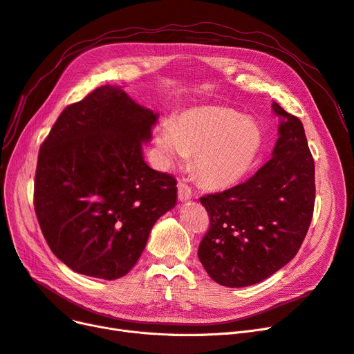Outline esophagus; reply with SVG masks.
Returning a JSON list of instances; mask_svg holds the SVG:
<instances>
[{
    "label": "esophagus",
    "mask_w": 354,
    "mask_h": 354,
    "mask_svg": "<svg viewBox=\"0 0 354 354\" xmlns=\"http://www.w3.org/2000/svg\"><path fill=\"white\" fill-rule=\"evenodd\" d=\"M178 196L180 201H188V199L192 198V191L187 185V183H183V182L178 183Z\"/></svg>",
    "instance_id": "obj_1"
}]
</instances>
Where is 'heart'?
<instances>
[{
	"label": "heart",
	"instance_id": "1",
	"mask_svg": "<svg viewBox=\"0 0 354 354\" xmlns=\"http://www.w3.org/2000/svg\"><path fill=\"white\" fill-rule=\"evenodd\" d=\"M156 145L167 165L194 155V171L205 185L232 187L256 163L263 131L253 118L227 106H199L163 122Z\"/></svg>",
	"mask_w": 354,
	"mask_h": 354
}]
</instances>
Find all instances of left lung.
Wrapping results in <instances>:
<instances>
[{
  "label": "left lung",
  "instance_id": "8db88e82",
  "mask_svg": "<svg viewBox=\"0 0 354 354\" xmlns=\"http://www.w3.org/2000/svg\"><path fill=\"white\" fill-rule=\"evenodd\" d=\"M281 118L272 159L245 182L199 198L209 230L198 257L209 278L228 288L259 283L298 253L313 220L314 159L298 117L272 104Z\"/></svg>",
  "mask_w": 354,
  "mask_h": 354
}]
</instances>
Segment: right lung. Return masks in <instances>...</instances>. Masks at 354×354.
<instances>
[{
	"label": "right lung",
	"instance_id": "obj_1",
	"mask_svg": "<svg viewBox=\"0 0 354 354\" xmlns=\"http://www.w3.org/2000/svg\"><path fill=\"white\" fill-rule=\"evenodd\" d=\"M158 114L102 85L68 105L43 142L35 209L55 256L105 281L127 274L151 227L176 204L174 176L143 159Z\"/></svg>",
	"mask_w": 354,
	"mask_h": 354
}]
</instances>
